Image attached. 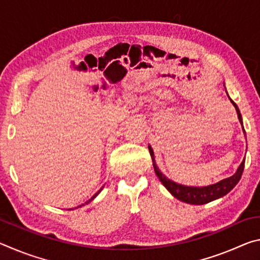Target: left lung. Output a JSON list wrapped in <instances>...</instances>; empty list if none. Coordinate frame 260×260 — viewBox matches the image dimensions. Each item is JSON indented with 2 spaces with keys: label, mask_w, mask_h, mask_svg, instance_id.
I'll use <instances>...</instances> for the list:
<instances>
[{
  "label": "left lung",
  "mask_w": 260,
  "mask_h": 260,
  "mask_svg": "<svg viewBox=\"0 0 260 260\" xmlns=\"http://www.w3.org/2000/svg\"><path fill=\"white\" fill-rule=\"evenodd\" d=\"M231 102L234 105L237 112V117H239V120L242 124V117L240 113V110L237 108V105L234 103V101L231 100ZM243 127V126H242ZM243 132L245 134V131L243 128ZM149 151H150V156L152 158V165L153 169H155V172L157 174V177L159 178L161 183L164 184L165 188L169 190L172 195L180 201L184 202V203L188 204H195V205H202V204H206L209 202H212L214 200H218L220 197L227 195L233 188H234L237 182L240 181V179L242 177V173H243L244 170V159L241 162V165L239 167V170L236 171V173L232 177L223 179L221 181H219L218 183L211 184V186H206V187H187V186H182V184L175 183L173 181H171L170 179H167L164 174H162L159 169H158L156 162H155V158H153V151L152 149L149 146Z\"/></svg>",
  "instance_id": "obj_1"
}]
</instances>
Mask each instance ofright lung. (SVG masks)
<instances>
[{
  "label": "right lung",
  "instance_id": "obj_1",
  "mask_svg": "<svg viewBox=\"0 0 260 260\" xmlns=\"http://www.w3.org/2000/svg\"><path fill=\"white\" fill-rule=\"evenodd\" d=\"M101 190H102V189H100V190H99V191H98V192H96V193H95V195H94V196H93V197H91V199H90V200H89V201H88V202H86V204H87V203H89V202H90V201H93V200H94V199H95V197H96V196H98V195H99V193H100V191H101ZM82 205H83V204H82ZM82 205H80V206H82ZM78 208H79V206H78Z\"/></svg>",
  "mask_w": 260,
  "mask_h": 260
}]
</instances>
